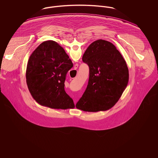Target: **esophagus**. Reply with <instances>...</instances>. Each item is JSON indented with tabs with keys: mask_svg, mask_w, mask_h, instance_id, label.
<instances>
[{
	"mask_svg": "<svg viewBox=\"0 0 158 158\" xmlns=\"http://www.w3.org/2000/svg\"><path fill=\"white\" fill-rule=\"evenodd\" d=\"M77 67H78V65H77V64H76L75 66V68H74V70H76V69H77Z\"/></svg>",
	"mask_w": 158,
	"mask_h": 158,
	"instance_id": "1",
	"label": "esophagus"
}]
</instances>
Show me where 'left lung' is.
I'll return each instance as SVG.
<instances>
[{
	"mask_svg": "<svg viewBox=\"0 0 158 158\" xmlns=\"http://www.w3.org/2000/svg\"><path fill=\"white\" fill-rule=\"evenodd\" d=\"M82 60L89 68V81L76 107L88 112L110 109L127 86L129 74L126 61L115 45L101 39L90 44Z\"/></svg>",
	"mask_w": 158,
	"mask_h": 158,
	"instance_id": "left-lung-1",
	"label": "left lung"
}]
</instances>
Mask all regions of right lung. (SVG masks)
Here are the masks:
<instances>
[{"instance_id": "obj_1", "label": "right lung", "mask_w": 158, "mask_h": 158, "mask_svg": "<svg viewBox=\"0 0 158 158\" xmlns=\"http://www.w3.org/2000/svg\"><path fill=\"white\" fill-rule=\"evenodd\" d=\"M72 60L63 47L49 40L42 43L29 58L26 81L33 98L39 104L53 109L73 108V101L64 90Z\"/></svg>"}]
</instances>
